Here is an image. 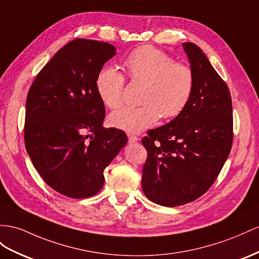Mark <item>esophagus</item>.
Here are the masks:
<instances>
[{
	"instance_id": "obj_1",
	"label": "esophagus",
	"mask_w": 259,
	"mask_h": 259,
	"mask_svg": "<svg viewBox=\"0 0 259 259\" xmlns=\"http://www.w3.org/2000/svg\"><path fill=\"white\" fill-rule=\"evenodd\" d=\"M128 138H129V142H137L139 141V137L135 136V135H128Z\"/></svg>"
}]
</instances>
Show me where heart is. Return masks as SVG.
I'll use <instances>...</instances> for the list:
<instances>
[{"mask_svg":"<svg viewBox=\"0 0 259 259\" xmlns=\"http://www.w3.org/2000/svg\"><path fill=\"white\" fill-rule=\"evenodd\" d=\"M124 68L132 83L143 84L139 107H121L112 111L109 122L128 132H141L154 125L160 117L181 115L193 96L195 74L188 64L152 46L132 51ZM96 91L101 101L110 108L122 104L125 77L111 66H105L96 76Z\"/></svg>","mask_w":259,"mask_h":259,"instance_id":"1","label":"heart"}]
</instances>
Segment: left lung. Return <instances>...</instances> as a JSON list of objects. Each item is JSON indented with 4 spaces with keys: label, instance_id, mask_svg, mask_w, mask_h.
<instances>
[{
    "label": "left lung",
    "instance_id": "left-lung-1",
    "mask_svg": "<svg viewBox=\"0 0 259 259\" xmlns=\"http://www.w3.org/2000/svg\"><path fill=\"white\" fill-rule=\"evenodd\" d=\"M183 47L195 74L193 96L181 115L148 131L141 141L148 151L143 193L165 207L202 196L220 174L233 142L228 85L198 46L184 42Z\"/></svg>",
    "mask_w": 259,
    "mask_h": 259
}]
</instances>
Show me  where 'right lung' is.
<instances>
[{
    "label": "right lung",
    "instance_id": "add662e5",
    "mask_svg": "<svg viewBox=\"0 0 259 259\" xmlns=\"http://www.w3.org/2000/svg\"><path fill=\"white\" fill-rule=\"evenodd\" d=\"M115 55L110 44L74 39L51 58L29 89L26 150L45 183L66 197L96 195L104 169L127 143L122 130L103 127L105 106L95 84Z\"/></svg>",
    "mask_w": 259,
    "mask_h": 259
}]
</instances>
